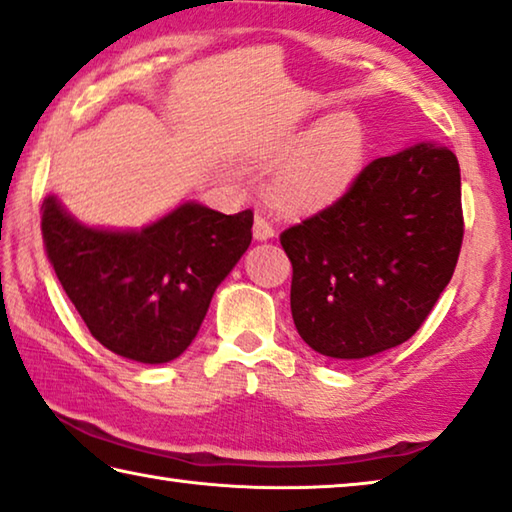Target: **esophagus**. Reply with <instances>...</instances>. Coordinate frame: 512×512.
<instances>
[{
  "instance_id": "34e87169",
  "label": "esophagus",
  "mask_w": 512,
  "mask_h": 512,
  "mask_svg": "<svg viewBox=\"0 0 512 512\" xmlns=\"http://www.w3.org/2000/svg\"><path fill=\"white\" fill-rule=\"evenodd\" d=\"M273 234H275L273 223L269 221V218H266L264 212H257L255 214V223H253V237L257 241H266V239H271Z\"/></svg>"
}]
</instances>
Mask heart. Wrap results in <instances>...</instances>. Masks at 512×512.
<instances>
[{"mask_svg": "<svg viewBox=\"0 0 512 512\" xmlns=\"http://www.w3.org/2000/svg\"><path fill=\"white\" fill-rule=\"evenodd\" d=\"M255 161H284L273 182V198L294 212H312L339 200L362 173L367 134L358 116L335 113L307 132H285L264 139Z\"/></svg>", "mask_w": 512, "mask_h": 512, "instance_id": "obj_1", "label": "heart"}]
</instances>
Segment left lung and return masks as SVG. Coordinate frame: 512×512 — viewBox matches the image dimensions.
<instances>
[{"mask_svg": "<svg viewBox=\"0 0 512 512\" xmlns=\"http://www.w3.org/2000/svg\"><path fill=\"white\" fill-rule=\"evenodd\" d=\"M462 232L449 148L417 143L373 159L342 198L280 234L298 335L335 360L408 342L449 285Z\"/></svg>", "mask_w": 512, "mask_h": 512, "instance_id": "8db88e82", "label": "left lung"}]
</instances>
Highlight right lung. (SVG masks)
Returning <instances> with one entry per match:
<instances>
[{
	"instance_id": "add662e5",
	"label": "right lung",
	"mask_w": 512,
	"mask_h": 512,
	"mask_svg": "<svg viewBox=\"0 0 512 512\" xmlns=\"http://www.w3.org/2000/svg\"><path fill=\"white\" fill-rule=\"evenodd\" d=\"M43 241L63 291L91 335L116 355L170 362L189 348L216 287L253 239V212L225 216L184 202L141 230H102L43 207Z\"/></svg>"
}]
</instances>
